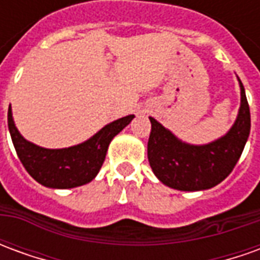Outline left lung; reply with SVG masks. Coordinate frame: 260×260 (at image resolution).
I'll return each instance as SVG.
<instances>
[{
    "label": "left lung",
    "instance_id": "1",
    "mask_svg": "<svg viewBox=\"0 0 260 260\" xmlns=\"http://www.w3.org/2000/svg\"><path fill=\"white\" fill-rule=\"evenodd\" d=\"M240 87L241 107L234 125L225 135L207 145L184 143L150 117L147 158L154 175L164 185L178 191H202L229 177L240 160L251 131V113L241 80Z\"/></svg>",
    "mask_w": 260,
    "mask_h": 260
}]
</instances>
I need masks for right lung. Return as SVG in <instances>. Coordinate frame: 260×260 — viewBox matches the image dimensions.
I'll return each mask as SVG.
<instances>
[{"mask_svg": "<svg viewBox=\"0 0 260 260\" xmlns=\"http://www.w3.org/2000/svg\"><path fill=\"white\" fill-rule=\"evenodd\" d=\"M132 118L134 115H128L113 121L89 141L65 149H44L26 141L15 126L11 107L8 110V128L16 154L26 171L42 185L68 189L85 185L96 177L104 163L110 142Z\"/></svg>", "mask_w": 260, "mask_h": 260, "instance_id": "right-lung-1", "label": "right lung"}]
</instances>
